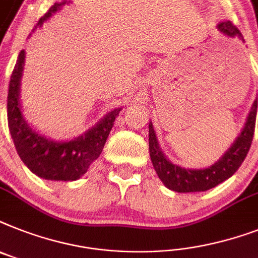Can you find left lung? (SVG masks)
Instances as JSON below:
<instances>
[{"mask_svg": "<svg viewBox=\"0 0 258 258\" xmlns=\"http://www.w3.org/2000/svg\"><path fill=\"white\" fill-rule=\"evenodd\" d=\"M221 33L229 37H238L242 38L241 31L232 24L231 21L220 22L217 25ZM257 115V98L253 102L252 108L249 111L248 118L244 124L241 134L237 136L233 144L228 148V151L208 168L204 169H189L183 168L180 165L173 164L165 158L163 151L160 150L155 135L152 123L148 127V143H150V156L151 162L154 165L155 171L158 173L159 179L162 180L163 184L168 189L175 192H204L211 188L216 187L224 180L229 179L238 167L242 164L244 159L246 158L250 144H252L253 135H254V125H256Z\"/></svg>", "mask_w": 258, "mask_h": 258, "instance_id": "1", "label": "left lung"}]
</instances>
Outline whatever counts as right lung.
Segmentation results:
<instances>
[{"label": "right lung", "instance_id": "obj_1", "mask_svg": "<svg viewBox=\"0 0 258 258\" xmlns=\"http://www.w3.org/2000/svg\"><path fill=\"white\" fill-rule=\"evenodd\" d=\"M68 2L54 4L47 13L39 18L37 26H41ZM24 62L25 50H21L10 77L8 93V123L17 152L27 168L42 179L55 181H73L79 179L87 172L90 164L102 154L115 118L122 108L112 110L93 128L69 142H55L39 135L27 124L21 111L20 86Z\"/></svg>", "mask_w": 258, "mask_h": 258}]
</instances>
